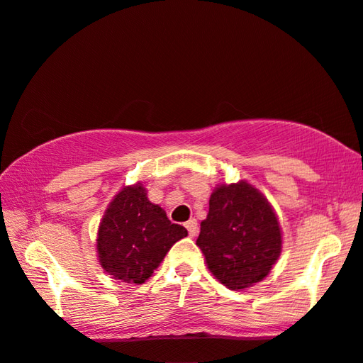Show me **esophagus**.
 Listing matches in <instances>:
<instances>
[{"label":"esophagus","mask_w":363,"mask_h":363,"mask_svg":"<svg viewBox=\"0 0 363 363\" xmlns=\"http://www.w3.org/2000/svg\"><path fill=\"white\" fill-rule=\"evenodd\" d=\"M185 227H186L188 233H189V236H191V238H194L196 235H198V222H196L194 218H191V220H188L185 223Z\"/></svg>","instance_id":"obj_1"}]
</instances>
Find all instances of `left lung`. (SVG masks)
I'll return each mask as SVG.
<instances>
[{
  "label": "left lung",
  "mask_w": 363,
  "mask_h": 363,
  "mask_svg": "<svg viewBox=\"0 0 363 363\" xmlns=\"http://www.w3.org/2000/svg\"><path fill=\"white\" fill-rule=\"evenodd\" d=\"M196 245L223 286L245 291L262 281L277 264L283 233L269 199L240 180L213 189Z\"/></svg>",
  "instance_id": "1"
}]
</instances>
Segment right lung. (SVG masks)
<instances>
[{
	"label": "right lung",
	"mask_w": 363,
	"mask_h": 363,
	"mask_svg": "<svg viewBox=\"0 0 363 363\" xmlns=\"http://www.w3.org/2000/svg\"><path fill=\"white\" fill-rule=\"evenodd\" d=\"M185 236V227L172 223L162 207L147 199L143 183L123 186L99 222V265L114 280L141 284L152 275L170 247Z\"/></svg>",
	"instance_id": "1"
}]
</instances>
